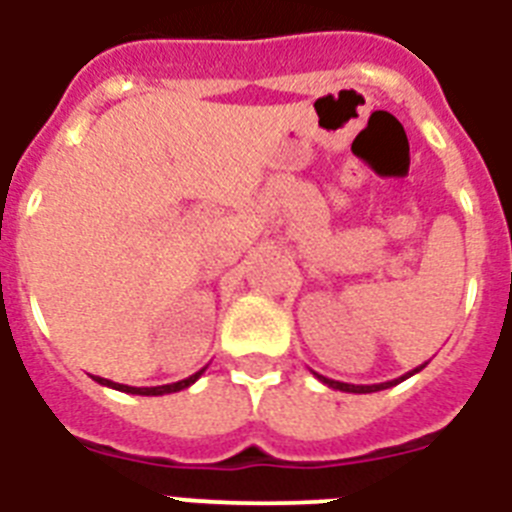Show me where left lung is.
Returning <instances> with one entry per match:
<instances>
[{"instance_id": "8db88e82", "label": "left lung", "mask_w": 512, "mask_h": 512, "mask_svg": "<svg viewBox=\"0 0 512 512\" xmlns=\"http://www.w3.org/2000/svg\"><path fill=\"white\" fill-rule=\"evenodd\" d=\"M426 368V363L418 365V368H413L410 373H405V376L400 378H392V381H384V384H344V381H334V378H326L321 376V373H315V378L318 381H323L326 386H331V389H339V392H350V394H371V392H381V389H389V386L400 384V381H405V378L415 376L418 371H423Z\"/></svg>"}]
</instances>
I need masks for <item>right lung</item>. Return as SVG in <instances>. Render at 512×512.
Returning a JSON list of instances; mask_svg holds the SVG:
<instances>
[{
    "label": "right lung",
    "mask_w": 512,
    "mask_h": 512,
    "mask_svg": "<svg viewBox=\"0 0 512 512\" xmlns=\"http://www.w3.org/2000/svg\"><path fill=\"white\" fill-rule=\"evenodd\" d=\"M205 373V368L197 373H191L189 378H184V381H176V384H165V386H126V384H115V381H110V378H94V381H99L102 386H110V389H118V392H126V394H141V397H160V394H173V392H181V389H189L194 381H197L199 376Z\"/></svg>",
    "instance_id": "1"
}]
</instances>
